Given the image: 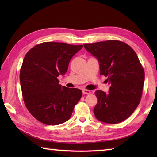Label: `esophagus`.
Returning a JSON list of instances; mask_svg holds the SVG:
<instances>
[{
	"label": "esophagus",
	"mask_w": 157,
	"mask_h": 157,
	"mask_svg": "<svg viewBox=\"0 0 157 157\" xmlns=\"http://www.w3.org/2000/svg\"><path fill=\"white\" fill-rule=\"evenodd\" d=\"M82 92H83V94H90V91L88 90L84 89L82 90Z\"/></svg>",
	"instance_id": "1"
}]
</instances>
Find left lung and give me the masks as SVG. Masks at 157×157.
Listing matches in <instances>:
<instances>
[{
    "label": "left lung",
    "mask_w": 157,
    "mask_h": 157,
    "mask_svg": "<svg viewBox=\"0 0 157 157\" xmlns=\"http://www.w3.org/2000/svg\"><path fill=\"white\" fill-rule=\"evenodd\" d=\"M85 49L97 59L100 74L111 84L108 93L95 92L98 102L94 114L98 121L118 123L137 108L142 96L144 71L135 51L118 40L84 44Z\"/></svg>",
    "instance_id": "1"
}]
</instances>
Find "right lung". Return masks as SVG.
Instances as JSON below:
<instances>
[{"label":"right lung","mask_w":157,"mask_h":157,"mask_svg":"<svg viewBox=\"0 0 157 157\" xmlns=\"http://www.w3.org/2000/svg\"><path fill=\"white\" fill-rule=\"evenodd\" d=\"M83 45L48 42L29 50L20 70L23 101L29 112L46 125H56L69 119L82 96L81 90L59 84L70 60Z\"/></svg>","instance_id":"1"}]
</instances>
